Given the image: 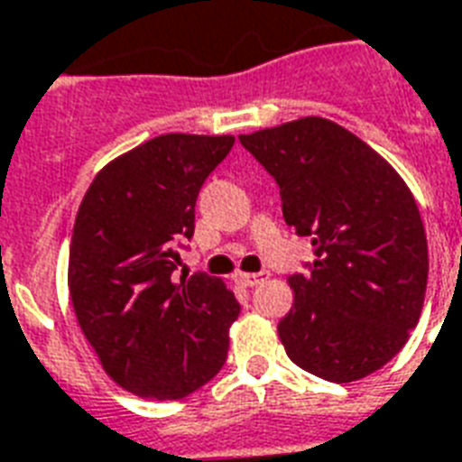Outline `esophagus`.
<instances>
[{
    "label": "esophagus",
    "mask_w": 462,
    "mask_h": 462,
    "mask_svg": "<svg viewBox=\"0 0 462 462\" xmlns=\"http://www.w3.org/2000/svg\"><path fill=\"white\" fill-rule=\"evenodd\" d=\"M269 276H271L269 271H259V273H235V281L246 288H254L259 286V283H263Z\"/></svg>",
    "instance_id": "34e87169"
}]
</instances>
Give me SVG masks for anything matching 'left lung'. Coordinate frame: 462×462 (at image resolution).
<instances>
[{
  "instance_id": "left-lung-1",
  "label": "left lung",
  "mask_w": 462,
  "mask_h": 462,
  "mask_svg": "<svg viewBox=\"0 0 462 462\" xmlns=\"http://www.w3.org/2000/svg\"><path fill=\"white\" fill-rule=\"evenodd\" d=\"M239 143L273 176L286 223L312 242L315 259L288 278L286 354L332 383L371 375L407 344L424 305L429 249L414 196L373 147L327 118Z\"/></svg>"
}]
</instances>
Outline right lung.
Segmentation results:
<instances>
[{"label":"right lung","instance_id":"right-lung-1","mask_svg":"<svg viewBox=\"0 0 462 462\" xmlns=\"http://www.w3.org/2000/svg\"><path fill=\"white\" fill-rule=\"evenodd\" d=\"M232 135L169 133L91 181L69 245L77 322L104 371L128 393L181 400L227 358L239 302L220 278H176L196 227V199Z\"/></svg>","mask_w":462,"mask_h":462}]
</instances>
